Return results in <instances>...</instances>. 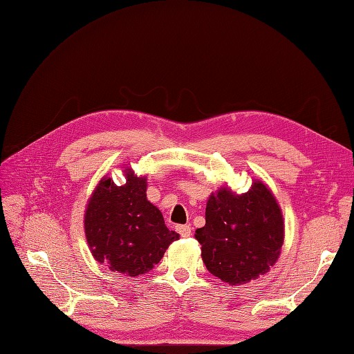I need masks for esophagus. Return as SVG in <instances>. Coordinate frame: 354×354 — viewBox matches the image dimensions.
<instances>
[{
	"instance_id": "obj_1",
	"label": "esophagus",
	"mask_w": 354,
	"mask_h": 354,
	"mask_svg": "<svg viewBox=\"0 0 354 354\" xmlns=\"http://www.w3.org/2000/svg\"><path fill=\"white\" fill-rule=\"evenodd\" d=\"M177 231H178V234L182 236V237H191V227L189 225H178L177 227Z\"/></svg>"
}]
</instances>
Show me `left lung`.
Instances as JSON below:
<instances>
[{"instance_id":"obj_1","label":"left lung","mask_w":354,"mask_h":354,"mask_svg":"<svg viewBox=\"0 0 354 354\" xmlns=\"http://www.w3.org/2000/svg\"><path fill=\"white\" fill-rule=\"evenodd\" d=\"M195 239L207 270L230 286H242L269 272L279 258L281 207L260 180L242 195L221 187L209 196L205 225L195 231Z\"/></svg>"}]
</instances>
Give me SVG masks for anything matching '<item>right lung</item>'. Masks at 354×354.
Masks as SVG:
<instances>
[{"instance_id":"1","label":"right lung","mask_w":354,"mask_h":354,"mask_svg":"<svg viewBox=\"0 0 354 354\" xmlns=\"http://www.w3.org/2000/svg\"><path fill=\"white\" fill-rule=\"evenodd\" d=\"M126 183L103 177L91 194L84 216L87 243L94 260L112 272L138 277L156 266L178 239L160 210L147 200V178L124 169Z\"/></svg>"}]
</instances>
